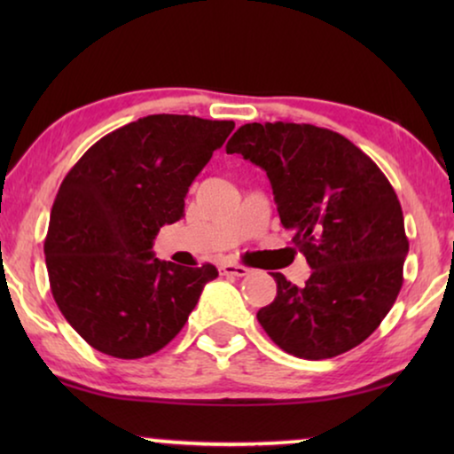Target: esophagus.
<instances>
[{
    "label": "esophagus",
    "instance_id": "1",
    "mask_svg": "<svg viewBox=\"0 0 454 454\" xmlns=\"http://www.w3.org/2000/svg\"><path fill=\"white\" fill-rule=\"evenodd\" d=\"M223 275H231V277H246L247 272H250V269L247 266H241V264H233V262H225L221 264L219 269Z\"/></svg>",
    "mask_w": 454,
    "mask_h": 454
}]
</instances>
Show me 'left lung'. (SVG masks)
<instances>
[{"label":"left lung","instance_id":"8db88e82","mask_svg":"<svg viewBox=\"0 0 454 454\" xmlns=\"http://www.w3.org/2000/svg\"><path fill=\"white\" fill-rule=\"evenodd\" d=\"M266 171L281 225L306 256L303 287L281 272L258 322L283 351L328 359L364 343L393 308L409 241L401 202L368 154L309 123H246L227 142Z\"/></svg>","mask_w":454,"mask_h":454}]
</instances>
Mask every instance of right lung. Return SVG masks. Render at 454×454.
<instances>
[{"mask_svg": "<svg viewBox=\"0 0 454 454\" xmlns=\"http://www.w3.org/2000/svg\"><path fill=\"white\" fill-rule=\"evenodd\" d=\"M233 121L146 115L95 142L64 177L45 239L53 300L74 331L105 356L138 359L169 343L196 308L213 264L154 258L163 225Z\"/></svg>", "mask_w": 454, "mask_h": 454, "instance_id": "right-lung-1", "label": "right lung"}]
</instances>
